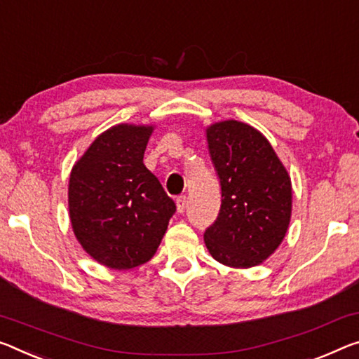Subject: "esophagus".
<instances>
[{
    "mask_svg": "<svg viewBox=\"0 0 359 359\" xmlns=\"http://www.w3.org/2000/svg\"><path fill=\"white\" fill-rule=\"evenodd\" d=\"M175 204H177L179 212H184V210L187 209V196L185 195L177 196V200H175Z\"/></svg>",
    "mask_w": 359,
    "mask_h": 359,
    "instance_id": "esophagus-1",
    "label": "esophagus"
}]
</instances>
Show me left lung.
Here are the masks:
<instances>
[{"instance_id":"left-lung-1","label":"left lung","mask_w":359,"mask_h":359,"mask_svg":"<svg viewBox=\"0 0 359 359\" xmlns=\"http://www.w3.org/2000/svg\"><path fill=\"white\" fill-rule=\"evenodd\" d=\"M220 180V209L204 243L220 264L249 269L275 252L292 208L291 179L270 142L240 121H222L206 133Z\"/></svg>"}]
</instances>
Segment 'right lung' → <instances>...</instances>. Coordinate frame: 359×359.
<instances>
[{
  "label": "right lung",
  "instance_id": "1",
  "mask_svg": "<svg viewBox=\"0 0 359 359\" xmlns=\"http://www.w3.org/2000/svg\"><path fill=\"white\" fill-rule=\"evenodd\" d=\"M153 128L118 124L73 166L68 208L73 231L99 264L128 270L149 262L175 203L144 164Z\"/></svg>",
  "mask_w": 359,
  "mask_h": 359
}]
</instances>
